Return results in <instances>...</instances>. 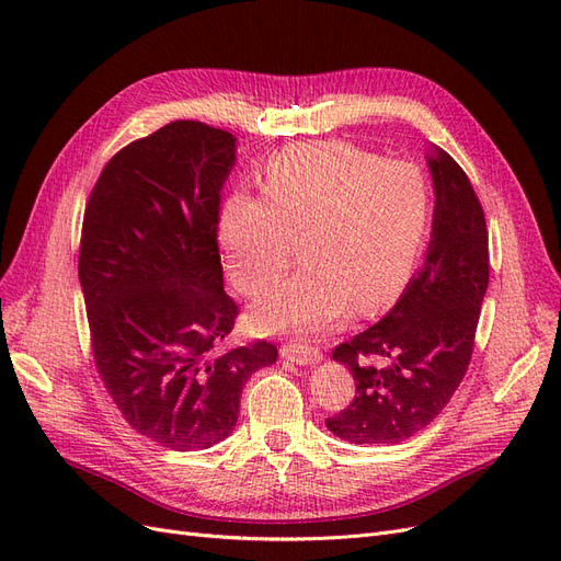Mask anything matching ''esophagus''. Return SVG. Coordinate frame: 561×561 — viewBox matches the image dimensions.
Masks as SVG:
<instances>
[{
  "label": "esophagus",
  "instance_id": "obj_1",
  "mask_svg": "<svg viewBox=\"0 0 561 561\" xmlns=\"http://www.w3.org/2000/svg\"><path fill=\"white\" fill-rule=\"evenodd\" d=\"M280 355H283V358H287V360L299 363V365H316V363L322 360L320 348L309 346V344H301V342H297V344H283Z\"/></svg>",
  "mask_w": 561,
  "mask_h": 561
}]
</instances>
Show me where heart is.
<instances>
[{
	"label": "heart",
	"instance_id": "b5f03b06",
	"mask_svg": "<svg viewBox=\"0 0 561 561\" xmlns=\"http://www.w3.org/2000/svg\"><path fill=\"white\" fill-rule=\"evenodd\" d=\"M262 195L233 194L219 219L231 283L260 295L262 332H320L353 307L367 316L393 301L414 274L433 219V190L410 161H381L351 145H299L268 161Z\"/></svg>",
	"mask_w": 561,
	"mask_h": 561
}]
</instances>
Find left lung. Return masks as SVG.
I'll return each mask as SVG.
<instances>
[{
  "label": "left lung",
  "instance_id": "8db88e82",
  "mask_svg": "<svg viewBox=\"0 0 561 561\" xmlns=\"http://www.w3.org/2000/svg\"><path fill=\"white\" fill-rule=\"evenodd\" d=\"M433 233L423 268L377 325L332 353L355 379L346 410L328 428L353 445H400L445 410L466 377L489 285L480 198L445 149L428 159Z\"/></svg>",
  "mask_w": 561,
  "mask_h": 561
}]
</instances>
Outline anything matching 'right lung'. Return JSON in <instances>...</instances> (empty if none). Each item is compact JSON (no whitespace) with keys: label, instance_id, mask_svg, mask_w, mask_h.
<instances>
[{"label":"right lung","instance_id":"obj_1","mask_svg":"<svg viewBox=\"0 0 561 561\" xmlns=\"http://www.w3.org/2000/svg\"><path fill=\"white\" fill-rule=\"evenodd\" d=\"M233 163L231 133L173 122L116 151L83 213L79 283L98 375L133 431L175 451L222 443L243 383L278 358L264 339L217 353L239 316L217 245Z\"/></svg>","mask_w":561,"mask_h":561}]
</instances>
